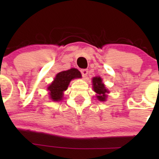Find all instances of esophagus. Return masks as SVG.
Here are the masks:
<instances>
[{"label": "esophagus", "mask_w": 159, "mask_h": 159, "mask_svg": "<svg viewBox=\"0 0 159 159\" xmlns=\"http://www.w3.org/2000/svg\"><path fill=\"white\" fill-rule=\"evenodd\" d=\"M81 75H82L83 78H86L88 75V73H89V70L88 69H81Z\"/></svg>", "instance_id": "1"}]
</instances>
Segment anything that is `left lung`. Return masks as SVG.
<instances>
[{"instance_id": "8db88e82", "label": "left lung", "mask_w": 159, "mask_h": 159, "mask_svg": "<svg viewBox=\"0 0 159 159\" xmlns=\"http://www.w3.org/2000/svg\"><path fill=\"white\" fill-rule=\"evenodd\" d=\"M93 83V89L94 91L97 93V98L99 101H104L106 100L107 95L105 94L108 93V90L105 89V84L102 83V80L100 77H95L92 79Z\"/></svg>"}]
</instances>
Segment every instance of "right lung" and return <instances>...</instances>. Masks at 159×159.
<instances>
[{
	"label": "right lung",
	"instance_id": "right-lung-1",
	"mask_svg": "<svg viewBox=\"0 0 159 159\" xmlns=\"http://www.w3.org/2000/svg\"><path fill=\"white\" fill-rule=\"evenodd\" d=\"M81 77V72L75 68L59 72L56 75L54 81L48 88L50 91V98L56 102L61 100L63 92L68 89L70 81L74 78H79Z\"/></svg>",
	"mask_w": 159,
	"mask_h": 159
}]
</instances>
